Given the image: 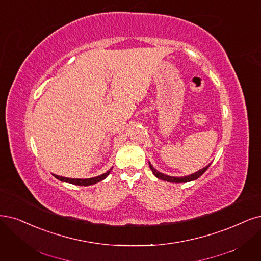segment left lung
I'll return each mask as SVG.
<instances>
[{"label":"left lung","mask_w":261,"mask_h":261,"mask_svg":"<svg viewBox=\"0 0 261 261\" xmlns=\"http://www.w3.org/2000/svg\"><path fill=\"white\" fill-rule=\"evenodd\" d=\"M210 165H211V164H210ZM210 165H207L206 167L200 169L199 172H196V173L191 174V175H189V176H185V177H173V176H167V175H165V174H163V173H160L159 170H156L153 166H152L151 163L149 162V166H150V168H151V170H152V173L154 174V176H155L156 178L161 179V180L168 181V182H176V184H178V182H189V181L195 180V179L201 177V176L206 172V170H207V168L210 167Z\"/></svg>","instance_id":"left-lung-1"}]
</instances>
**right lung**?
I'll return each mask as SVG.
<instances>
[{
    "mask_svg": "<svg viewBox=\"0 0 261 261\" xmlns=\"http://www.w3.org/2000/svg\"><path fill=\"white\" fill-rule=\"evenodd\" d=\"M110 168L109 170H108L107 173L100 175V176H97V177H94V178H87V179H75V178H67V177H61V176H57V175H54L55 176L58 180L60 181H64V182H69V184H72V185H76V186H91V185H94V184H97L101 180H103V179L110 174L111 172Z\"/></svg>",
    "mask_w": 261,
    "mask_h": 261,
    "instance_id": "add662e5",
    "label": "right lung"
}]
</instances>
